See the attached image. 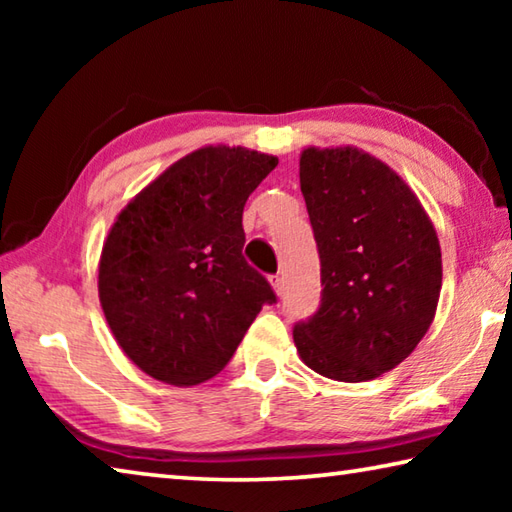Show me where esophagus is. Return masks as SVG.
Returning a JSON list of instances; mask_svg holds the SVG:
<instances>
[{"label":"esophagus","mask_w":512,"mask_h":512,"mask_svg":"<svg viewBox=\"0 0 512 512\" xmlns=\"http://www.w3.org/2000/svg\"><path fill=\"white\" fill-rule=\"evenodd\" d=\"M271 287H273V291L277 293V296H282V291H284V282H282V277H280V275H271Z\"/></svg>","instance_id":"1"}]
</instances>
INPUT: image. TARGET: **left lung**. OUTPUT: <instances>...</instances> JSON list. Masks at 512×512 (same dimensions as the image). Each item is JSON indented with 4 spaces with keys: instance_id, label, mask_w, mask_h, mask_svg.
Listing matches in <instances>:
<instances>
[{
    "instance_id": "obj_1",
    "label": "left lung",
    "mask_w": 512,
    "mask_h": 512,
    "mask_svg": "<svg viewBox=\"0 0 512 512\" xmlns=\"http://www.w3.org/2000/svg\"><path fill=\"white\" fill-rule=\"evenodd\" d=\"M300 189L323 298L293 327L300 359L336 381L375 379L415 350L436 316L443 259L411 187L357 146L300 153Z\"/></svg>"
}]
</instances>
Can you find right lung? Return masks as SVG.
Returning <instances> with one entry per match:
<instances>
[{"instance_id": "obj_1", "label": "right lung", "mask_w": 512, "mask_h": 512, "mask_svg": "<svg viewBox=\"0 0 512 512\" xmlns=\"http://www.w3.org/2000/svg\"><path fill=\"white\" fill-rule=\"evenodd\" d=\"M277 158L203 146L173 162L112 223L99 300L119 348L146 375L196 386L228 366L275 293L241 255L244 205Z\"/></svg>"}]
</instances>
